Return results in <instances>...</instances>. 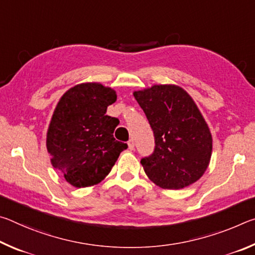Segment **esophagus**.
I'll list each match as a JSON object with an SVG mask.
<instances>
[{
  "mask_svg": "<svg viewBox=\"0 0 255 255\" xmlns=\"http://www.w3.org/2000/svg\"><path fill=\"white\" fill-rule=\"evenodd\" d=\"M128 148L130 149V150H132L133 148H135V143H133L132 139H129L128 140Z\"/></svg>",
  "mask_w": 255,
  "mask_h": 255,
  "instance_id": "34e87169",
  "label": "esophagus"
}]
</instances>
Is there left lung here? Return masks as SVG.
Listing matches in <instances>:
<instances>
[{
    "mask_svg": "<svg viewBox=\"0 0 255 255\" xmlns=\"http://www.w3.org/2000/svg\"><path fill=\"white\" fill-rule=\"evenodd\" d=\"M132 94L155 137L154 153L140 161L146 175L167 190L195 183L210 163L213 136L191 96L175 84H154Z\"/></svg>",
    "mask_w": 255,
    "mask_h": 255,
    "instance_id": "left-lung-1",
    "label": "left lung"
}]
</instances>
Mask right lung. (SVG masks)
<instances>
[{
  "label": "right lung",
  "mask_w": 255,
  "mask_h": 255,
  "mask_svg": "<svg viewBox=\"0 0 255 255\" xmlns=\"http://www.w3.org/2000/svg\"><path fill=\"white\" fill-rule=\"evenodd\" d=\"M117 92L98 82L76 84L63 94L46 136L54 169L75 188L100 183L127 144L116 140L119 120L107 116Z\"/></svg>",
  "instance_id": "1"
}]
</instances>
